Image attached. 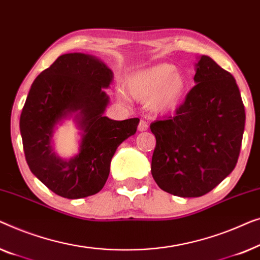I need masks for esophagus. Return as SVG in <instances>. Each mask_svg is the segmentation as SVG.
Masks as SVG:
<instances>
[{"mask_svg":"<svg viewBox=\"0 0 260 260\" xmlns=\"http://www.w3.org/2000/svg\"><path fill=\"white\" fill-rule=\"evenodd\" d=\"M138 129L140 132H145L148 129V122L146 121V120H140V122H139V126H138Z\"/></svg>","mask_w":260,"mask_h":260,"instance_id":"esophagus-1","label":"esophagus"}]
</instances>
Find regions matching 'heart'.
Instances as JSON below:
<instances>
[{
  "instance_id": "b5f03b06",
  "label": "heart",
  "mask_w": 260,
  "mask_h": 260,
  "mask_svg": "<svg viewBox=\"0 0 260 260\" xmlns=\"http://www.w3.org/2000/svg\"><path fill=\"white\" fill-rule=\"evenodd\" d=\"M186 78L171 63H159L135 72L125 80V88L132 98L147 101L148 108L156 114H167L180 106L186 93ZM118 96L129 101L125 90L119 89Z\"/></svg>"
}]
</instances>
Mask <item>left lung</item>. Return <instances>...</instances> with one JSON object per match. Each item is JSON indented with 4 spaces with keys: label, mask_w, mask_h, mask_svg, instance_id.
<instances>
[{
    "label": "left lung",
    "mask_w": 260,
    "mask_h": 260,
    "mask_svg": "<svg viewBox=\"0 0 260 260\" xmlns=\"http://www.w3.org/2000/svg\"><path fill=\"white\" fill-rule=\"evenodd\" d=\"M196 86L173 118L151 123L156 146L151 172L171 194L196 198L212 191L236 167L245 109L233 76L210 56L194 64Z\"/></svg>",
    "instance_id": "obj_1"
}]
</instances>
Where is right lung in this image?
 Here are the masks:
<instances>
[{"mask_svg":"<svg viewBox=\"0 0 260 260\" xmlns=\"http://www.w3.org/2000/svg\"><path fill=\"white\" fill-rule=\"evenodd\" d=\"M113 79L100 58L69 53L32 82L20 118L24 155L31 173L57 196L79 199L100 192L116 148L137 132L138 118L104 116L109 104L105 89ZM71 118L80 131L79 151L62 158L53 149V135Z\"/></svg>","mask_w":260,"mask_h":260,"instance_id":"obj_1","label":"right lung"}]
</instances>
